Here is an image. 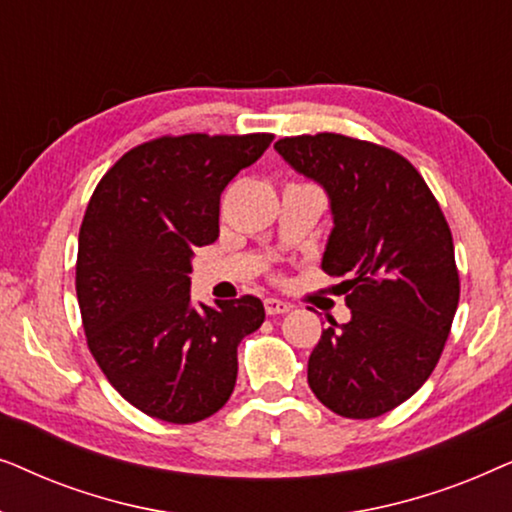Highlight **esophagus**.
I'll return each instance as SVG.
<instances>
[{
	"instance_id": "1",
	"label": "esophagus",
	"mask_w": 512,
	"mask_h": 512,
	"mask_svg": "<svg viewBox=\"0 0 512 512\" xmlns=\"http://www.w3.org/2000/svg\"><path fill=\"white\" fill-rule=\"evenodd\" d=\"M265 312L270 314V317H275V314H286L291 310V305L289 303H284V300H279V298H265Z\"/></svg>"
}]
</instances>
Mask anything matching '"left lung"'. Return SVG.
Masks as SVG:
<instances>
[{
	"label": "left lung",
	"mask_w": 512,
	"mask_h": 512,
	"mask_svg": "<svg viewBox=\"0 0 512 512\" xmlns=\"http://www.w3.org/2000/svg\"><path fill=\"white\" fill-rule=\"evenodd\" d=\"M286 163L331 198L326 275L345 277L352 310L307 361L314 396L349 419H373L415 394L436 368L459 305L454 242L436 195L401 153L335 132L284 137Z\"/></svg>",
	"instance_id": "1"
}]
</instances>
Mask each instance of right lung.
Wrapping results in <instances>:
<instances>
[{
	"label": "right lung",
	"instance_id": "add662e5",
	"mask_svg": "<svg viewBox=\"0 0 512 512\" xmlns=\"http://www.w3.org/2000/svg\"><path fill=\"white\" fill-rule=\"evenodd\" d=\"M275 135H163L123 153L79 230L76 298L97 366L144 415L195 424L237 380V345L261 328L254 296L191 303V256L219 237L223 188Z\"/></svg>",
	"mask_w": 512,
	"mask_h": 512
}]
</instances>
